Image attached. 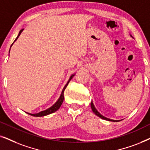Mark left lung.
I'll return each mask as SVG.
<instances>
[{"instance_id": "8db88e82", "label": "left lung", "mask_w": 150, "mask_h": 150, "mask_svg": "<svg viewBox=\"0 0 150 150\" xmlns=\"http://www.w3.org/2000/svg\"><path fill=\"white\" fill-rule=\"evenodd\" d=\"M130 36L132 37V35H130ZM91 109H92V110H93V112H94V113H95V114L96 115L98 116V117H100L101 119H103V120L109 121V122H119V121H120V120H110V119L107 118V117H104V116L100 114V112L98 111V110L96 109V107H95V106L93 105V102H91Z\"/></svg>"}]
</instances>
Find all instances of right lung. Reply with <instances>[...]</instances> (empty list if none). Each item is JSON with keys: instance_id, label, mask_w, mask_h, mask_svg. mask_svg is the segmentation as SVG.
<instances>
[{"instance_id": "add662e5", "label": "right lung", "mask_w": 150, "mask_h": 150, "mask_svg": "<svg viewBox=\"0 0 150 150\" xmlns=\"http://www.w3.org/2000/svg\"><path fill=\"white\" fill-rule=\"evenodd\" d=\"M23 30H24V28H23V29L20 30V31L19 32V34H18V37H17V38H16V39L15 40V41H14V42H13V43L15 42L16 40H18V38H19V36L20 35V34H21V33H22V31H23ZM13 43L11 44V47L12 46V45L13 44ZM11 47H10V49H11ZM9 51H10V50H9ZM74 75H75V74H71V76L69 77V79L68 80V81H67V83H66V85H65L64 87H63V90H62V92H61V94L60 97H59L58 100H57V101L56 102H55V103H54V104H53V105H52V106H50V108H47L46 110H42V111L38 112V113H29V112H26V113L28 114V115H30L34 116V117H43V116L48 115H49V114H51V113H52V112H54L55 111H57V110H58L59 108L61 107V104H62L63 102V100H64V95H63V93H64L65 89H66V87H67V85H68L69 82L71 81V79H72V78H73L74 76Z\"/></svg>"}]
</instances>
